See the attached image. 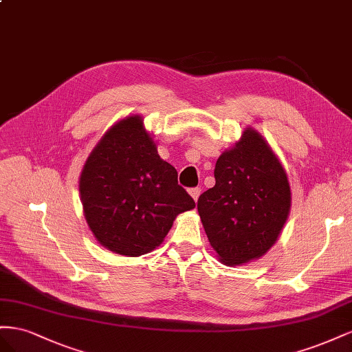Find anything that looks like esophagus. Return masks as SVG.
I'll return each mask as SVG.
<instances>
[{
  "label": "esophagus",
  "mask_w": 352,
  "mask_h": 352,
  "mask_svg": "<svg viewBox=\"0 0 352 352\" xmlns=\"http://www.w3.org/2000/svg\"><path fill=\"white\" fill-rule=\"evenodd\" d=\"M188 193H190V196L195 199V202H197L200 193H202V188H200V187H193V188L188 190Z\"/></svg>",
  "instance_id": "esophagus-1"
}]
</instances>
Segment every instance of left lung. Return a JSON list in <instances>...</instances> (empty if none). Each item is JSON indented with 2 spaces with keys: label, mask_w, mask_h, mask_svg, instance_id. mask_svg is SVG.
Here are the masks:
<instances>
[{
  "label": "left lung",
  "mask_w": 352,
  "mask_h": 352,
  "mask_svg": "<svg viewBox=\"0 0 352 352\" xmlns=\"http://www.w3.org/2000/svg\"><path fill=\"white\" fill-rule=\"evenodd\" d=\"M215 186L199 196L197 210L221 263L240 265L274 245L290 210V187L273 150L246 129L215 165Z\"/></svg>",
  "instance_id": "left-lung-1"
}]
</instances>
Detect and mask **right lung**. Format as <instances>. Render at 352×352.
Here are the masks:
<instances>
[{"instance_id":"1","label":"right lung","mask_w":352,"mask_h":352,"mask_svg":"<svg viewBox=\"0 0 352 352\" xmlns=\"http://www.w3.org/2000/svg\"><path fill=\"white\" fill-rule=\"evenodd\" d=\"M85 219L112 252L140 256L164 242L178 214L196 206L177 169L131 116L113 125L87 159L79 179Z\"/></svg>"}]
</instances>
